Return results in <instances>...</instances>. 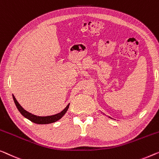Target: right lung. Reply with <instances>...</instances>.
<instances>
[{
	"instance_id": "right-lung-1",
	"label": "right lung",
	"mask_w": 159,
	"mask_h": 159,
	"mask_svg": "<svg viewBox=\"0 0 159 159\" xmlns=\"http://www.w3.org/2000/svg\"><path fill=\"white\" fill-rule=\"evenodd\" d=\"M13 98L16 107H17L18 110L20 111L21 114H22L25 118H26L28 120H30V121L34 122L35 124H48L60 120L61 118L65 115V113H66V111H68L70 105V103H68L64 109L61 111V112L57 113V114L53 115V116H38L32 114V113H30L29 112H28L27 111H25L24 108H23L20 104H19V103L18 102L17 100H16L15 96H14L13 95Z\"/></svg>"
}]
</instances>
